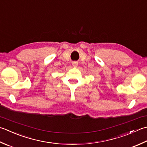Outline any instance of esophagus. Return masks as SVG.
<instances>
[{
    "mask_svg": "<svg viewBox=\"0 0 147 147\" xmlns=\"http://www.w3.org/2000/svg\"><path fill=\"white\" fill-rule=\"evenodd\" d=\"M72 64H73V66L74 67H77L78 63L77 62H73V63H72Z\"/></svg>",
    "mask_w": 147,
    "mask_h": 147,
    "instance_id": "esophagus-1",
    "label": "esophagus"
}]
</instances>
